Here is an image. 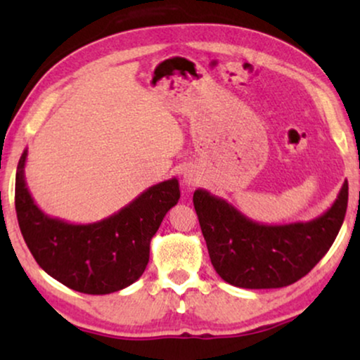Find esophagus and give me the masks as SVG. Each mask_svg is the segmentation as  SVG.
I'll list each match as a JSON object with an SVG mask.
<instances>
[{"label":"esophagus","instance_id":"obj_1","mask_svg":"<svg viewBox=\"0 0 360 360\" xmlns=\"http://www.w3.org/2000/svg\"><path fill=\"white\" fill-rule=\"evenodd\" d=\"M184 181L188 186H193L198 184V175L195 174V172H185L184 174Z\"/></svg>","mask_w":360,"mask_h":360}]
</instances>
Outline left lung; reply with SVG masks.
<instances>
[{
    "instance_id": "1",
    "label": "left lung",
    "mask_w": 360,
    "mask_h": 360,
    "mask_svg": "<svg viewBox=\"0 0 360 360\" xmlns=\"http://www.w3.org/2000/svg\"><path fill=\"white\" fill-rule=\"evenodd\" d=\"M344 180L331 208L307 223L262 224L208 190L193 193L211 264L240 288H282L304 277L331 248L347 210Z\"/></svg>"
}]
</instances>
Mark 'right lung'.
<instances>
[{"label": "right lung", "instance_id": "right-lung-1", "mask_svg": "<svg viewBox=\"0 0 360 360\" xmlns=\"http://www.w3.org/2000/svg\"><path fill=\"white\" fill-rule=\"evenodd\" d=\"M22 152L16 172L18 223L39 267L65 287L88 295H106L129 287L144 274L150 240L172 206L180 185L170 179L152 185L108 218L73 224L52 218L34 203L26 185Z\"/></svg>", "mask_w": 360, "mask_h": 360}]
</instances>
